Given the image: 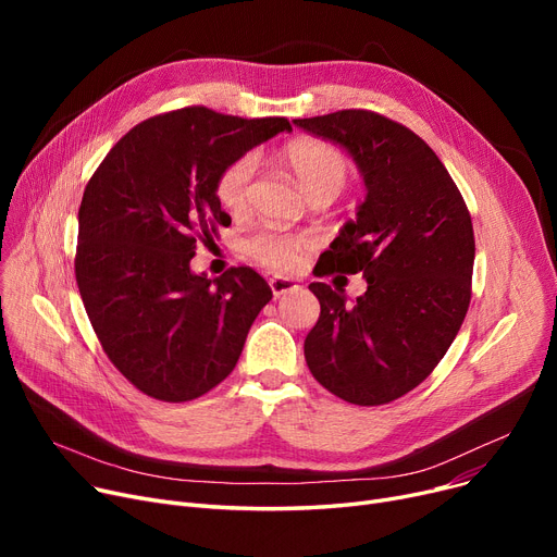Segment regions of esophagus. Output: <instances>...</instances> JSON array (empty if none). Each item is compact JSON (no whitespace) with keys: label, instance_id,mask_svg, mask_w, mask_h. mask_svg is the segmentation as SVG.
<instances>
[{"label":"esophagus","instance_id":"34e87169","mask_svg":"<svg viewBox=\"0 0 557 557\" xmlns=\"http://www.w3.org/2000/svg\"><path fill=\"white\" fill-rule=\"evenodd\" d=\"M269 284H271V290H273L275 298H280L284 294H290V290L298 288V284L294 280H288V277H271Z\"/></svg>","mask_w":557,"mask_h":557}]
</instances>
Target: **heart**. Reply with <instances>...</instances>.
<instances>
[{"instance_id": "b5f03b06", "label": "heart", "mask_w": 557, "mask_h": 557, "mask_svg": "<svg viewBox=\"0 0 557 557\" xmlns=\"http://www.w3.org/2000/svg\"><path fill=\"white\" fill-rule=\"evenodd\" d=\"M284 162L302 191L313 198L318 194L336 196L347 178L349 162L336 146L318 139H298L284 149ZM257 169L252 153H246L223 169L216 183V198L227 212H242L248 202L250 181ZM311 246V239L302 234L286 232H259L246 242V252L257 259L261 267L284 273L294 271L302 252Z\"/></svg>"}]
</instances>
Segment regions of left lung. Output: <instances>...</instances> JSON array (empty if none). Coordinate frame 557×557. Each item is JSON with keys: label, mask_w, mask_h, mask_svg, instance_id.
I'll list each match as a JSON object with an SVG mask.
<instances>
[{"label": "left lung", "mask_w": 557, "mask_h": 557, "mask_svg": "<svg viewBox=\"0 0 557 557\" xmlns=\"http://www.w3.org/2000/svg\"><path fill=\"white\" fill-rule=\"evenodd\" d=\"M294 124L347 151L366 198L330 250L323 275L363 273L347 305L325 282L309 288L320 318L305 338L311 374L336 397L388 404L420 386L447 355L472 298L474 227L445 164L406 126L370 110H338Z\"/></svg>", "instance_id": "8db88e82"}]
</instances>
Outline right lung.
Returning a JSON list of instances; mask_svg holds the SVG:
<instances>
[{
  "label": "right lung",
  "mask_w": 557,
  "mask_h": 557,
  "mask_svg": "<svg viewBox=\"0 0 557 557\" xmlns=\"http://www.w3.org/2000/svg\"><path fill=\"white\" fill-rule=\"evenodd\" d=\"M284 131V116L183 108L126 133L87 183L81 298L108 359L149 397L189 401L219 386L273 298L250 267L208 277L191 271V257L230 225L216 198L223 169Z\"/></svg>",
  "instance_id": "1"
}]
</instances>
